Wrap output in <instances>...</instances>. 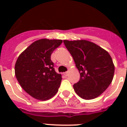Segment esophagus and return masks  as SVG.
<instances>
[{
  "label": "esophagus",
  "instance_id": "esophagus-1",
  "mask_svg": "<svg viewBox=\"0 0 127 127\" xmlns=\"http://www.w3.org/2000/svg\"><path fill=\"white\" fill-rule=\"evenodd\" d=\"M63 74L64 76H67L68 75V72H64L63 73Z\"/></svg>",
  "mask_w": 127,
  "mask_h": 127
}]
</instances>
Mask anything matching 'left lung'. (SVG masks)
I'll return each instance as SVG.
<instances>
[{
    "label": "left lung",
    "mask_w": 127,
    "mask_h": 127,
    "mask_svg": "<svg viewBox=\"0 0 127 127\" xmlns=\"http://www.w3.org/2000/svg\"><path fill=\"white\" fill-rule=\"evenodd\" d=\"M79 70L80 78L74 84L78 95L92 99L100 95L111 83L115 66L110 55L96 44L86 40L63 41Z\"/></svg>",
    "instance_id": "1"
}]
</instances>
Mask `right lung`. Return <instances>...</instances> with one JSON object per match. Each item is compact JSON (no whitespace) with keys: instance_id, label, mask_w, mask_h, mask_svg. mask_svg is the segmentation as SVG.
<instances>
[{"instance_id":"1","label":"right lung","mask_w":127,"mask_h":127,"mask_svg":"<svg viewBox=\"0 0 127 127\" xmlns=\"http://www.w3.org/2000/svg\"><path fill=\"white\" fill-rule=\"evenodd\" d=\"M62 42L61 39H39L18 58L15 64L16 77L25 92L33 98L47 100L57 93L62 76L55 70L51 55Z\"/></svg>"}]
</instances>
